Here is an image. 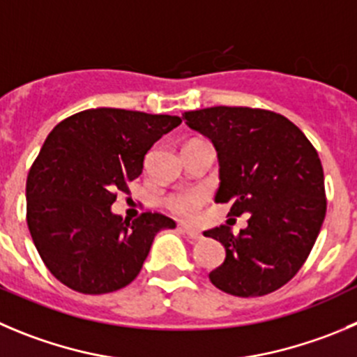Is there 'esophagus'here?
<instances>
[{"mask_svg":"<svg viewBox=\"0 0 357 357\" xmlns=\"http://www.w3.org/2000/svg\"><path fill=\"white\" fill-rule=\"evenodd\" d=\"M179 229H181V231L185 232V234L188 236V238L192 239V241H199V239H202L201 231H199V229H195V227H192V225L181 224V225H179Z\"/></svg>","mask_w":357,"mask_h":357,"instance_id":"1","label":"esophagus"}]
</instances>
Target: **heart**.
Segmentation results:
<instances>
[{"instance_id": "b5f03b06", "label": "heart", "mask_w": 357, "mask_h": 357, "mask_svg": "<svg viewBox=\"0 0 357 357\" xmlns=\"http://www.w3.org/2000/svg\"><path fill=\"white\" fill-rule=\"evenodd\" d=\"M206 201H208V192L204 188H190L169 195L165 204L174 215L192 218V216L197 215L199 209L206 204Z\"/></svg>"}]
</instances>
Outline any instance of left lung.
I'll return each mask as SVG.
<instances>
[{
	"mask_svg": "<svg viewBox=\"0 0 357 357\" xmlns=\"http://www.w3.org/2000/svg\"><path fill=\"white\" fill-rule=\"evenodd\" d=\"M183 118L218 153L215 201L229 202L231 216L250 213L238 236L229 225L204 232L225 246L224 264L209 273L211 284L239 298L276 291L305 264L324 222L317 151L294 123L266 109L220 105Z\"/></svg>",
	"mask_w": 357,
	"mask_h": 357,
	"instance_id": "left-lung-1",
	"label": "left lung"
}]
</instances>
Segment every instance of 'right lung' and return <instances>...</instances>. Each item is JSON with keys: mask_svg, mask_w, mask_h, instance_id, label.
I'll use <instances>...</instances> for the list:
<instances>
[{"mask_svg": "<svg viewBox=\"0 0 357 357\" xmlns=\"http://www.w3.org/2000/svg\"><path fill=\"white\" fill-rule=\"evenodd\" d=\"M179 116L88 109L52 128L26 181V220L43 264L66 287L107 294L135 280L156 232L174 229L162 213L133 222L111 211L139 178L144 156Z\"/></svg>", "mask_w": 357, "mask_h": 357, "instance_id": "obj_1", "label": "right lung"}]
</instances>
